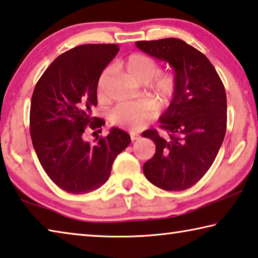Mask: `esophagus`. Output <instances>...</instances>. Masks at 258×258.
<instances>
[{
  "instance_id": "esophagus-1",
  "label": "esophagus",
  "mask_w": 258,
  "mask_h": 258,
  "mask_svg": "<svg viewBox=\"0 0 258 258\" xmlns=\"http://www.w3.org/2000/svg\"><path fill=\"white\" fill-rule=\"evenodd\" d=\"M130 134H131V139H132V141H135V140H139L140 139V135L137 134V133L131 132Z\"/></svg>"
}]
</instances>
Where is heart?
<instances>
[{
    "label": "heart",
    "instance_id": "b5f03b06",
    "mask_svg": "<svg viewBox=\"0 0 258 258\" xmlns=\"http://www.w3.org/2000/svg\"><path fill=\"white\" fill-rule=\"evenodd\" d=\"M124 68L131 80L138 83L150 81L158 72V63L151 56L143 53H133L125 60ZM104 75L99 82L98 97L102 98V82ZM151 89L164 101H168L175 91V78L169 73H160L151 82ZM157 113V106L154 101L146 100L139 102H123L117 104L110 112L111 123L123 126L128 130H139L151 120Z\"/></svg>",
    "mask_w": 258,
    "mask_h": 258
}]
</instances>
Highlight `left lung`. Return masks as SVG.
Returning <instances> with one entry per match:
<instances>
[{
  "label": "left lung",
  "mask_w": 258,
  "mask_h": 258,
  "mask_svg": "<svg viewBox=\"0 0 258 258\" xmlns=\"http://www.w3.org/2000/svg\"><path fill=\"white\" fill-rule=\"evenodd\" d=\"M138 49L168 62L174 69L175 91L160 116V127L143 132L156 152L143 165L152 184L167 191H181L196 184L215 160L225 137L226 94L211 61L178 38L139 41Z\"/></svg>",
  "instance_id": "obj_1"
}]
</instances>
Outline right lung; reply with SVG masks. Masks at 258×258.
I'll use <instances>...</instances> for the list:
<instances>
[{
	"label": "right lung",
	"instance_id": "1",
	"mask_svg": "<svg viewBox=\"0 0 258 258\" xmlns=\"http://www.w3.org/2000/svg\"><path fill=\"white\" fill-rule=\"evenodd\" d=\"M118 50L117 44L74 47L46 68L34 89L29 125L35 152L51 180L69 194L104 184L113 160L131 143L130 134L117 127L93 143L84 139L86 131L104 124L91 113L99 78Z\"/></svg>",
	"mask_w": 258,
	"mask_h": 258
}]
</instances>
